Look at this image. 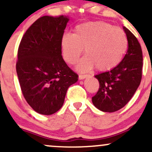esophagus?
Instances as JSON below:
<instances>
[{
	"mask_svg": "<svg viewBox=\"0 0 152 152\" xmlns=\"http://www.w3.org/2000/svg\"><path fill=\"white\" fill-rule=\"evenodd\" d=\"M87 77H88V74H80L79 76H78V78H79L80 80L83 79V78H86Z\"/></svg>",
	"mask_w": 152,
	"mask_h": 152,
	"instance_id": "esophagus-1",
	"label": "esophagus"
}]
</instances>
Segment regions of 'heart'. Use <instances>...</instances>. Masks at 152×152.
Wrapping results in <instances>:
<instances>
[{
    "label": "heart",
    "instance_id": "obj_1",
    "mask_svg": "<svg viewBox=\"0 0 152 152\" xmlns=\"http://www.w3.org/2000/svg\"><path fill=\"white\" fill-rule=\"evenodd\" d=\"M66 62L76 64L85 48V56L78 69H96L108 71L121 63L128 47L126 35L121 28L104 21H93L76 26L73 34H66L61 41Z\"/></svg>",
    "mask_w": 152,
    "mask_h": 152
}]
</instances>
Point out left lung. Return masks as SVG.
I'll return each mask as SVG.
<instances>
[{
  "label": "left lung",
  "mask_w": 152,
  "mask_h": 152,
  "mask_svg": "<svg viewBox=\"0 0 152 152\" xmlns=\"http://www.w3.org/2000/svg\"><path fill=\"white\" fill-rule=\"evenodd\" d=\"M128 40V50L118 65L106 72L96 75L99 88L92 97L94 105L104 112H114L132 98L142 77V47L136 36L124 27Z\"/></svg>",
  "instance_id": "obj_1"
}]
</instances>
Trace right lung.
Wrapping results in <instances>:
<instances>
[{
	"mask_svg": "<svg viewBox=\"0 0 152 152\" xmlns=\"http://www.w3.org/2000/svg\"><path fill=\"white\" fill-rule=\"evenodd\" d=\"M69 19L45 15L22 37L16 72L23 95L35 111L50 115L64 104L68 88L78 80L61 55V41Z\"/></svg>",
	"mask_w": 152,
	"mask_h": 152,
	"instance_id": "obj_1",
	"label": "right lung"
}]
</instances>
